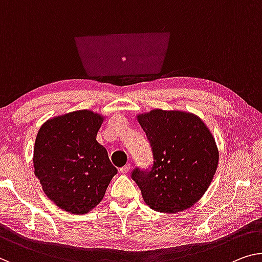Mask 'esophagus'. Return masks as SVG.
I'll return each instance as SVG.
<instances>
[{"instance_id":"obj_1","label":"esophagus","mask_w":262,"mask_h":262,"mask_svg":"<svg viewBox=\"0 0 262 262\" xmlns=\"http://www.w3.org/2000/svg\"><path fill=\"white\" fill-rule=\"evenodd\" d=\"M130 170V166L129 165H126V166H123V167H121L120 168V173H122V174H127L128 171Z\"/></svg>"}]
</instances>
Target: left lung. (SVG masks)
Returning a JSON list of instances; mask_svg holds the SVG:
<instances>
[{
    "instance_id": "obj_1",
    "label": "left lung",
    "mask_w": 262,
    "mask_h": 262,
    "mask_svg": "<svg viewBox=\"0 0 262 262\" xmlns=\"http://www.w3.org/2000/svg\"><path fill=\"white\" fill-rule=\"evenodd\" d=\"M153 153L150 169L132 179L151 209L178 213L200 200L215 174L219 151L212 133L196 115L154 109L138 115Z\"/></svg>"
}]
</instances>
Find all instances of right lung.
Masks as SVG:
<instances>
[{"instance_id": "1", "label": "right lung", "mask_w": 262, "mask_h": 262, "mask_svg": "<svg viewBox=\"0 0 262 262\" xmlns=\"http://www.w3.org/2000/svg\"><path fill=\"white\" fill-rule=\"evenodd\" d=\"M103 118L92 111L56 116L42 124L34 147L35 175L61 209L85 214L100 204L118 169L96 141Z\"/></svg>"}]
</instances>
